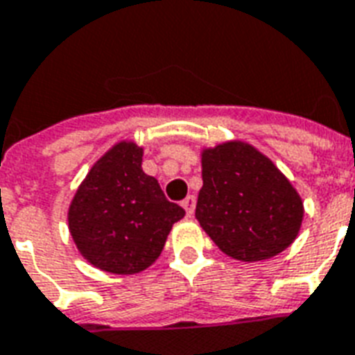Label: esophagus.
<instances>
[{
	"label": "esophagus",
	"mask_w": 355,
	"mask_h": 355,
	"mask_svg": "<svg viewBox=\"0 0 355 355\" xmlns=\"http://www.w3.org/2000/svg\"><path fill=\"white\" fill-rule=\"evenodd\" d=\"M181 206L185 207V213H187V217H193L194 207H196V198H194V196H187V198L181 202Z\"/></svg>",
	"instance_id": "34e87169"
}]
</instances>
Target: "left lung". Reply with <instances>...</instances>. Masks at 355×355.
<instances>
[{
  "instance_id": "8db88e82",
  "label": "left lung",
  "mask_w": 355,
  "mask_h": 355,
  "mask_svg": "<svg viewBox=\"0 0 355 355\" xmlns=\"http://www.w3.org/2000/svg\"><path fill=\"white\" fill-rule=\"evenodd\" d=\"M196 218L218 249L241 262L275 257L297 238L303 202L258 149L225 142L202 151Z\"/></svg>"
}]
</instances>
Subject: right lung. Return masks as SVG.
Segmentation results:
<instances>
[{
	"instance_id": "1",
	"label": "right lung",
	"mask_w": 355,
	"mask_h": 355,
	"mask_svg": "<svg viewBox=\"0 0 355 355\" xmlns=\"http://www.w3.org/2000/svg\"><path fill=\"white\" fill-rule=\"evenodd\" d=\"M142 155L135 142L116 144L93 164L69 207V230L80 254L116 275L149 268L172 225L185 215L155 178L144 174Z\"/></svg>"
}]
</instances>
